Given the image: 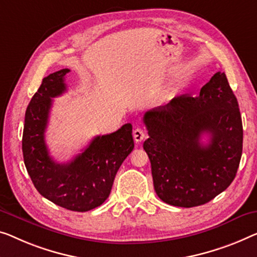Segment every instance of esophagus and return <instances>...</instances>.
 Returning a JSON list of instances; mask_svg holds the SVG:
<instances>
[{
  "instance_id": "1",
  "label": "esophagus",
  "mask_w": 257,
  "mask_h": 257,
  "mask_svg": "<svg viewBox=\"0 0 257 257\" xmlns=\"http://www.w3.org/2000/svg\"><path fill=\"white\" fill-rule=\"evenodd\" d=\"M134 135V140H135L136 143H140V142L143 141L145 139V136H147V134H145V132L143 129L141 128H136L135 130H134L133 133Z\"/></svg>"
}]
</instances>
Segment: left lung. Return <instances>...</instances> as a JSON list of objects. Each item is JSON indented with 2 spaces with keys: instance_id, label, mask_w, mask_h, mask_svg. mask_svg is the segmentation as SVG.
Masks as SVG:
<instances>
[{
  "instance_id": "1",
  "label": "left lung",
  "mask_w": 257,
  "mask_h": 257,
  "mask_svg": "<svg viewBox=\"0 0 257 257\" xmlns=\"http://www.w3.org/2000/svg\"><path fill=\"white\" fill-rule=\"evenodd\" d=\"M160 200L181 208L208 203L231 185L242 155V121L226 75L218 71L198 97L182 94L143 117ZM210 139L204 145L201 136Z\"/></svg>"
}]
</instances>
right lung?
I'll return each mask as SVG.
<instances>
[{
	"label": "right lung",
	"mask_w": 257,
	"mask_h": 257,
	"mask_svg": "<svg viewBox=\"0 0 257 257\" xmlns=\"http://www.w3.org/2000/svg\"><path fill=\"white\" fill-rule=\"evenodd\" d=\"M69 72V69H61L43 79L26 108L22 149L37 190L56 205L85 212L109 196L116 172L134 149L133 125L125 123L112 134L94 137L70 162H54L46 145L45 132L53 98L67 91L64 77Z\"/></svg>",
	"instance_id": "obj_1"
}]
</instances>
